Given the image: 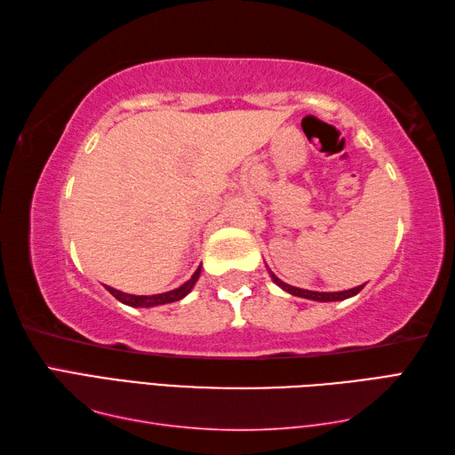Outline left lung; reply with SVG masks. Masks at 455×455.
Returning a JSON list of instances; mask_svg holds the SVG:
<instances>
[{"mask_svg": "<svg viewBox=\"0 0 455 455\" xmlns=\"http://www.w3.org/2000/svg\"><path fill=\"white\" fill-rule=\"evenodd\" d=\"M269 275H272V279L274 282L283 289V291H287V293H291V295H295V297H303V299H313V301H321V303H326V301H344V299H347V297H354V295H357L363 289V285H357V287H352V289H347V291H334V293H323V291H308V289H299V287H293V285H287V283H283L282 279L279 277H275L272 272H269Z\"/></svg>", "mask_w": 455, "mask_h": 455, "instance_id": "obj_1", "label": "left lung"}]
</instances>
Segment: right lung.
I'll return each instance as SVG.
<instances>
[{"label":"right lung","mask_w":455,"mask_h":455,"mask_svg":"<svg viewBox=\"0 0 455 455\" xmlns=\"http://www.w3.org/2000/svg\"><path fill=\"white\" fill-rule=\"evenodd\" d=\"M199 274H201V266L196 269V274H193L186 283L180 285L178 289H172V291H166V293H158V295H129V293H123V291H117V289H113L109 285H105V289L117 299V301L129 305V307H158V305H166V303H173V301H180V299L186 297L193 285L197 283L199 279Z\"/></svg>","instance_id":"add662e5"}]
</instances>
